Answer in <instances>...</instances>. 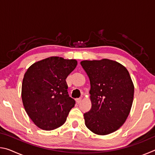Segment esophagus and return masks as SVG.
I'll return each mask as SVG.
<instances>
[{"mask_svg": "<svg viewBox=\"0 0 155 155\" xmlns=\"http://www.w3.org/2000/svg\"><path fill=\"white\" fill-rule=\"evenodd\" d=\"M81 100H82V98H77V100H76V101H77V103L78 104L81 102Z\"/></svg>", "mask_w": 155, "mask_h": 155, "instance_id": "obj_1", "label": "esophagus"}]
</instances>
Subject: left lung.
Instances as JSON below:
<instances>
[{"mask_svg": "<svg viewBox=\"0 0 155 155\" xmlns=\"http://www.w3.org/2000/svg\"><path fill=\"white\" fill-rule=\"evenodd\" d=\"M81 66L90 81L91 109L84 114L85 124L91 132L105 135L121 127L129 114L134 85L124 65L103 59L82 61Z\"/></svg>", "mask_w": 155, "mask_h": 155, "instance_id": "1", "label": "left lung"}]
</instances>
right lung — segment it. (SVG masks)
Listing matches in <instances>:
<instances>
[{"label":"right lung","mask_w":155,"mask_h":155,"mask_svg":"<svg viewBox=\"0 0 155 155\" xmlns=\"http://www.w3.org/2000/svg\"><path fill=\"white\" fill-rule=\"evenodd\" d=\"M77 65L75 59L51 57L28 68L22 81V100L37 127L51 130L66 121L75 101L68 95L65 79Z\"/></svg>","instance_id":"right-lung-1"}]
</instances>
